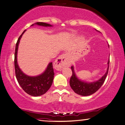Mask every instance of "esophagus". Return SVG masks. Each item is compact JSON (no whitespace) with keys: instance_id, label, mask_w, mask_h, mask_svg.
I'll return each mask as SVG.
<instances>
[{"instance_id":"esophagus-1","label":"esophagus","mask_w":125,"mask_h":125,"mask_svg":"<svg viewBox=\"0 0 125 125\" xmlns=\"http://www.w3.org/2000/svg\"><path fill=\"white\" fill-rule=\"evenodd\" d=\"M69 65V61L66 54L61 55L54 62V68L57 71H61L63 68L68 66Z\"/></svg>"}]
</instances>
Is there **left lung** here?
Wrapping results in <instances>:
<instances>
[{"label":"left lung","mask_w":125,"mask_h":125,"mask_svg":"<svg viewBox=\"0 0 125 125\" xmlns=\"http://www.w3.org/2000/svg\"><path fill=\"white\" fill-rule=\"evenodd\" d=\"M109 62L110 59L109 60L108 62H107L108 67L107 68V71L104 75H103L102 78H100L98 81L89 83L82 82L79 79H78L74 73V71L73 67H71L72 75L71 76L70 81H69V84H70L71 88L73 90L75 93L80 95L88 96L94 94V93H95L96 91H98L100 88L103 84L104 82H105L107 73H108Z\"/></svg>","instance_id":"obj_1"}]
</instances>
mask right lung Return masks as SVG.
Segmentation results:
<instances>
[{
	"label": "right lung",
	"instance_id": "1",
	"mask_svg": "<svg viewBox=\"0 0 125 125\" xmlns=\"http://www.w3.org/2000/svg\"><path fill=\"white\" fill-rule=\"evenodd\" d=\"M35 24L43 26H52L48 24L42 22H38L35 23ZM25 31L26 30H24L20 36L16 43L14 57L15 75L19 84L25 92L31 96H38L45 94L50 88L52 84L54 73L52 62L49 63L45 72L36 77H30L25 74L20 70L17 63V52L20 40Z\"/></svg>",
	"mask_w": 125,
	"mask_h": 125
}]
</instances>
